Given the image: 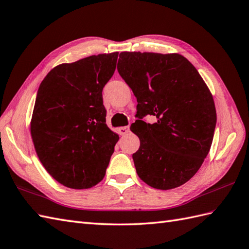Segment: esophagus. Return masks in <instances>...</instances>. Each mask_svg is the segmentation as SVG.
I'll list each match as a JSON object with an SVG mask.
<instances>
[{
  "mask_svg": "<svg viewBox=\"0 0 249 249\" xmlns=\"http://www.w3.org/2000/svg\"><path fill=\"white\" fill-rule=\"evenodd\" d=\"M129 126H123V127H120L119 128V132L121 135H126L127 132H129Z\"/></svg>",
  "mask_w": 249,
  "mask_h": 249,
  "instance_id": "34e87169",
  "label": "esophagus"
}]
</instances>
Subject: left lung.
<instances>
[{
  "mask_svg": "<svg viewBox=\"0 0 249 249\" xmlns=\"http://www.w3.org/2000/svg\"><path fill=\"white\" fill-rule=\"evenodd\" d=\"M119 74L137 97L139 120L130 129L140 139L132 154L138 176L149 187L170 190L189 181L210 151L216 125L211 92L186 57L122 52ZM147 114L158 121H142Z\"/></svg>",
  "mask_w": 249,
  "mask_h": 249,
  "instance_id": "left-lung-1",
  "label": "left lung"
}]
</instances>
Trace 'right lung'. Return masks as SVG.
Masks as SVG:
<instances>
[{
	"mask_svg": "<svg viewBox=\"0 0 249 249\" xmlns=\"http://www.w3.org/2000/svg\"><path fill=\"white\" fill-rule=\"evenodd\" d=\"M118 52L61 63L40 84L31 135L40 162L71 189L100 182L119 135L106 124L102 91L112 77Z\"/></svg>",
	"mask_w": 249,
	"mask_h": 249,
	"instance_id": "right-lung-1",
	"label": "right lung"
}]
</instances>
